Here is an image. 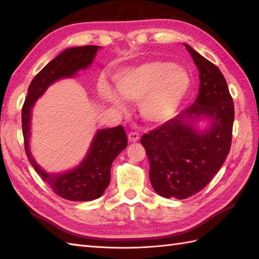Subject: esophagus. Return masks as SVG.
Listing matches in <instances>:
<instances>
[{"label": "esophagus", "mask_w": 259, "mask_h": 259, "mask_svg": "<svg viewBox=\"0 0 259 259\" xmlns=\"http://www.w3.org/2000/svg\"><path fill=\"white\" fill-rule=\"evenodd\" d=\"M128 139L130 142H137L140 139V135L138 133H130L128 135Z\"/></svg>", "instance_id": "esophagus-1"}]
</instances>
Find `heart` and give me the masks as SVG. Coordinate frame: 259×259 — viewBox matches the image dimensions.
Masks as SVG:
<instances>
[{"instance_id": "1", "label": "heart", "mask_w": 259, "mask_h": 259, "mask_svg": "<svg viewBox=\"0 0 259 259\" xmlns=\"http://www.w3.org/2000/svg\"><path fill=\"white\" fill-rule=\"evenodd\" d=\"M114 84L124 100L140 102V113L146 121L161 124L178 113L190 89V76L171 62L149 61L122 70L114 76ZM98 89L102 100L123 108L117 93L104 82L99 83Z\"/></svg>"}]
</instances>
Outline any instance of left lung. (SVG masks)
Segmentation results:
<instances>
[{"label": "left lung", "mask_w": 259, "mask_h": 259, "mask_svg": "<svg viewBox=\"0 0 259 259\" xmlns=\"http://www.w3.org/2000/svg\"><path fill=\"white\" fill-rule=\"evenodd\" d=\"M199 70L195 102L177 117L142 136L153 189L164 198L186 199L199 192L222 168L232 145L235 109L226 79L216 65L185 45ZM206 117L207 130L193 123Z\"/></svg>", "instance_id": "left-lung-1"}]
</instances>
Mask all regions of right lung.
I'll use <instances>...</instances> for the list:
<instances>
[{
  "label": "right lung",
  "instance_id": "add662e5",
  "mask_svg": "<svg viewBox=\"0 0 259 259\" xmlns=\"http://www.w3.org/2000/svg\"><path fill=\"white\" fill-rule=\"evenodd\" d=\"M98 46L70 48L49 62L27 89V97L22 108V130L25 153L38 176L51 187L58 196L72 201H90L101 197L110 184L111 164L128 145L122 125L99 130L85 158L79 166L63 174H48L35 162L31 155L29 139L31 110L35 101L46 92L48 87L61 78L73 76L81 69H87L95 60Z\"/></svg>",
  "mask_w": 259,
  "mask_h": 259
}]
</instances>
